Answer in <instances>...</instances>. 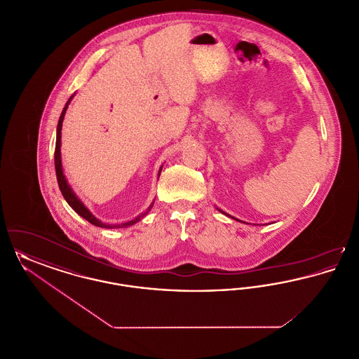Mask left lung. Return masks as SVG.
Masks as SVG:
<instances>
[{"instance_id":"1","label":"left lung","mask_w":359,"mask_h":359,"mask_svg":"<svg viewBox=\"0 0 359 359\" xmlns=\"http://www.w3.org/2000/svg\"><path fill=\"white\" fill-rule=\"evenodd\" d=\"M218 210H219V208H218ZM219 211H221V212H222V214H224V215H229V214H226V212H223L222 210H219ZM229 217H230V218H233V217H231V215H229ZM233 219H236V218H233ZM236 221H238V219H236Z\"/></svg>"}]
</instances>
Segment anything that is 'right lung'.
I'll return each instance as SVG.
<instances>
[{
	"label": "right lung",
	"instance_id": "1",
	"mask_svg": "<svg viewBox=\"0 0 359 359\" xmlns=\"http://www.w3.org/2000/svg\"><path fill=\"white\" fill-rule=\"evenodd\" d=\"M74 97V95H72ZM72 97L69 98L67 103H66V106H65V109H63V111H62V114H60V118H59V122H57V129H56V145H55V171H56V179H57V184H59V188H60V191H62V195L65 196V199H66V202L71 205V208L76 212V214H79L82 218H85L86 221H88V222L91 223V224H94V226H98V227H106V229H113V227H128V226H132V224H135V223L138 222L142 217H145V214L152 208V205L148 208V211L145 212V214H141L140 217H137L135 219H132V221H129V222L126 223H121V224H106V223L101 222L100 219H97L91 212H90V210L86 207L83 203H82V201L75 195V192L72 191V188L69 187V183H67V179H66V176H65V173H63V168H62V154H60V145H62V123H63V120H65V114H66V111H67V107H69V102H71V100H72ZM163 168V167H161ZM161 168H160V171H158V175H160V172H161Z\"/></svg>",
	"mask_w": 359,
	"mask_h": 359
}]
</instances>
